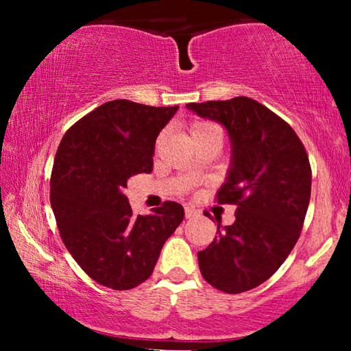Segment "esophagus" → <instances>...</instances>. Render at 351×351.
<instances>
[{
  "mask_svg": "<svg viewBox=\"0 0 351 351\" xmlns=\"http://www.w3.org/2000/svg\"><path fill=\"white\" fill-rule=\"evenodd\" d=\"M198 210L197 209H193V207H190V206H187L186 207V218H192V217H197L198 215Z\"/></svg>",
  "mask_w": 351,
  "mask_h": 351,
  "instance_id": "esophagus-1",
  "label": "esophagus"
}]
</instances>
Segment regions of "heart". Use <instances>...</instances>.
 Here are the masks:
<instances>
[{
  "label": "heart",
  "instance_id": "heart-1",
  "mask_svg": "<svg viewBox=\"0 0 351 351\" xmlns=\"http://www.w3.org/2000/svg\"><path fill=\"white\" fill-rule=\"evenodd\" d=\"M213 125L212 123H207V122H201V121H197V122H193L192 125H190V134H197V133H201V132H204V130H207V128H212Z\"/></svg>",
  "mask_w": 351,
  "mask_h": 351
}]
</instances>
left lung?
<instances>
[{
	"instance_id": "left-lung-1",
	"label": "left lung",
	"mask_w": 351,
	"mask_h": 351,
	"mask_svg": "<svg viewBox=\"0 0 351 351\" xmlns=\"http://www.w3.org/2000/svg\"><path fill=\"white\" fill-rule=\"evenodd\" d=\"M187 108L221 123L232 145L217 201L237 206L235 221L218 223L198 263L213 288L239 294L268 280L299 240L311 197L310 159L294 130L257 100L240 96Z\"/></svg>"
}]
</instances>
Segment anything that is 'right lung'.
<instances>
[{
	"mask_svg": "<svg viewBox=\"0 0 351 351\" xmlns=\"http://www.w3.org/2000/svg\"><path fill=\"white\" fill-rule=\"evenodd\" d=\"M180 106L117 99L64 133L51 175V206L64 246L93 280L125 291L152 276L184 209L165 201L133 215L123 195L130 178L153 170L154 142Z\"/></svg>",
	"mask_w": 351,
	"mask_h": 351,
	"instance_id": "obj_1",
	"label": "right lung"
}]
</instances>
